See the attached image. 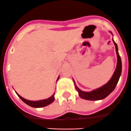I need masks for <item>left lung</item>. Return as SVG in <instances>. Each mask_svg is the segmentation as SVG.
<instances>
[{
	"label": "left lung",
	"instance_id": "obj_1",
	"mask_svg": "<svg viewBox=\"0 0 131 131\" xmlns=\"http://www.w3.org/2000/svg\"><path fill=\"white\" fill-rule=\"evenodd\" d=\"M112 33V32H111ZM114 42V45L115 47V51H116V54H117V66L115 68V71H114L113 76H112L111 79L108 82V83H106L105 85H102L101 88H98V89H94L89 92L83 91L80 90L78 88L76 85L75 84V82L74 81V85H75V88L77 91L78 92L79 96L82 99L85 100H89V101H99V100H102L105 99L106 96H108L114 90L115 88L117 85L118 81L119 80L120 76L121 74V70H122V64H121V59L119 56V54L118 53V48H117V45L116 44L114 40H112Z\"/></svg>",
	"mask_w": 131,
	"mask_h": 131
}]
</instances>
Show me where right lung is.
Returning <instances> with one entry per match:
<instances>
[{
    "label": "right lung",
    "mask_w": 131,
    "mask_h": 131,
    "mask_svg": "<svg viewBox=\"0 0 131 131\" xmlns=\"http://www.w3.org/2000/svg\"><path fill=\"white\" fill-rule=\"evenodd\" d=\"M59 78V76L57 78V81ZM17 95H18L19 97L23 101L25 104H27V105L30 106L31 107H33V108H42V107L46 106L49 105L51 103H52L55 100V93L52 95L51 96H50L48 99H43V100H40V101H29V100H27L24 98H23L22 96H20L17 93Z\"/></svg>",
    "instance_id": "obj_1"
}]
</instances>
